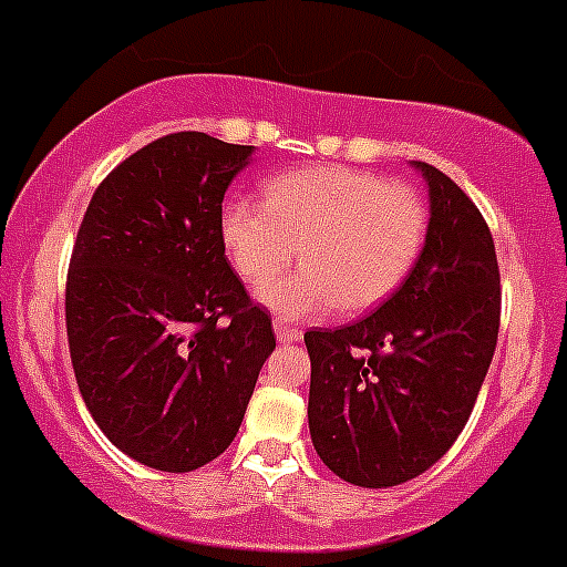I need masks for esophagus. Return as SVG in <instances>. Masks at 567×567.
Segmentation results:
<instances>
[{
	"label": "esophagus",
	"instance_id": "esophagus-1",
	"mask_svg": "<svg viewBox=\"0 0 567 567\" xmlns=\"http://www.w3.org/2000/svg\"><path fill=\"white\" fill-rule=\"evenodd\" d=\"M275 337H278V342H298L300 340V331L292 329V326H287L284 320H275Z\"/></svg>",
	"mask_w": 567,
	"mask_h": 567
}]
</instances>
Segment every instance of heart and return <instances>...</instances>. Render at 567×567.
Listing matches in <instances>:
<instances>
[{
  "instance_id": "b5f03b06",
  "label": "heart",
  "mask_w": 567,
  "mask_h": 567,
  "mask_svg": "<svg viewBox=\"0 0 567 567\" xmlns=\"http://www.w3.org/2000/svg\"><path fill=\"white\" fill-rule=\"evenodd\" d=\"M219 236L238 278L261 287L300 256L303 267L258 292L289 320L337 309L365 315L385 303L422 256L427 205L410 185L348 165L275 174L264 205L233 196Z\"/></svg>"
}]
</instances>
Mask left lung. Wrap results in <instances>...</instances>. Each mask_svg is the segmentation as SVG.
Instances as JSON below:
<instances>
[{"instance_id":"left-lung-1","label":"left lung","mask_w":567,"mask_h":567,"mask_svg":"<svg viewBox=\"0 0 567 567\" xmlns=\"http://www.w3.org/2000/svg\"><path fill=\"white\" fill-rule=\"evenodd\" d=\"M427 185L422 256L365 320L306 331L311 444L334 475L385 489L422 475L464 430L501 326V272L484 216L446 174Z\"/></svg>"}]
</instances>
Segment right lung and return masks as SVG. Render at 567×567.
Wrapping results in <instances>:
<instances>
[{
	"instance_id": "right-lung-1",
	"label": "right lung",
	"mask_w": 567,
	"mask_h": 567,
	"mask_svg": "<svg viewBox=\"0 0 567 567\" xmlns=\"http://www.w3.org/2000/svg\"><path fill=\"white\" fill-rule=\"evenodd\" d=\"M256 145L202 132L123 159L83 213L66 275L78 391L121 453L159 472L219 458L275 351L225 258V190Z\"/></svg>"
}]
</instances>
